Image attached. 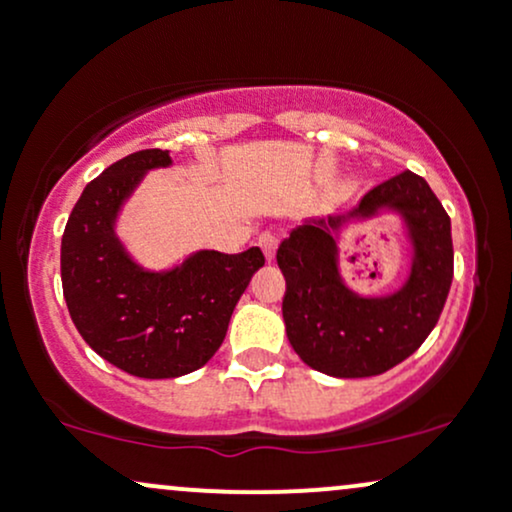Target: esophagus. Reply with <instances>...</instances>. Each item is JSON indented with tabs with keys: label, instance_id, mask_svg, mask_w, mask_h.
Listing matches in <instances>:
<instances>
[{
	"label": "esophagus",
	"instance_id": "34e87169",
	"mask_svg": "<svg viewBox=\"0 0 512 512\" xmlns=\"http://www.w3.org/2000/svg\"><path fill=\"white\" fill-rule=\"evenodd\" d=\"M276 245H279V240H276V236H272V233H262V236H260V248L264 252V257H267V262L274 260Z\"/></svg>",
	"mask_w": 512,
	"mask_h": 512
}]
</instances>
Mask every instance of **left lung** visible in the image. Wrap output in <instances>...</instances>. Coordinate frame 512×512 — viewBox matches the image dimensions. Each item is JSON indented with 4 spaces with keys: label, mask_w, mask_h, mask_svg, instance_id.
<instances>
[{
    "label": "left lung",
    "mask_w": 512,
    "mask_h": 512,
    "mask_svg": "<svg viewBox=\"0 0 512 512\" xmlns=\"http://www.w3.org/2000/svg\"><path fill=\"white\" fill-rule=\"evenodd\" d=\"M395 215L410 245V272L390 294H358L343 279L338 243L356 222ZM286 337L305 366L332 378H370L424 344L452 284L450 216L411 170L373 187L342 216L310 219L281 240Z\"/></svg>",
    "instance_id": "left-lung-1"
}]
</instances>
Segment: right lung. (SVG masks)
<instances>
[{
    "instance_id": "add662e5",
    "label": "right lung",
    "mask_w": 512,
    "mask_h": 512,
    "mask_svg": "<svg viewBox=\"0 0 512 512\" xmlns=\"http://www.w3.org/2000/svg\"><path fill=\"white\" fill-rule=\"evenodd\" d=\"M173 166L146 149L86 185L62 236V289L84 342L129 375L180 378L219 351L233 308L264 264L260 248L238 255L197 250L168 269H149L117 236V216L149 170Z\"/></svg>"
}]
</instances>
